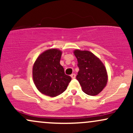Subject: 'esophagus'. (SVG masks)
Returning <instances> with one entry per match:
<instances>
[{"instance_id":"obj_1","label":"esophagus","mask_w":133,"mask_h":133,"mask_svg":"<svg viewBox=\"0 0 133 133\" xmlns=\"http://www.w3.org/2000/svg\"><path fill=\"white\" fill-rule=\"evenodd\" d=\"M71 76L72 79H75L76 78V74H72Z\"/></svg>"}]
</instances>
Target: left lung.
<instances>
[{"label":"left lung","mask_w":133,"mask_h":133,"mask_svg":"<svg viewBox=\"0 0 133 133\" xmlns=\"http://www.w3.org/2000/svg\"><path fill=\"white\" fill-rule=\"evenodd\" d=\"M79 71L76 79L84 92L96 96L102 91L108 82V74L102 62L91 52L76 50Z\"/></svg>","instance_id":"1"}]
</instances>
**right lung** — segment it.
Instances as JSON below:
<instances>
[{"instance_id":"obj_1","label":"right lung","mask_w":133,"mask_h":133,"mask_svg":"<svg viewBox=\"0 0 133 133\" xmlns=\"http://www.w3.org/2000/svg\"><path fill=\"white\" fill-rule=\"evenodd\" d=\"M61 55L62 52L56 49L47 50L37 57L33 66V80L36 88L50 97L62 94L71 81L60 64Z\"/></svg>"}]
</instances>
